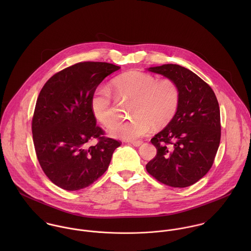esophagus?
Returning <instances> with one entry per match:
<instances>
[{"label":"esophagus","instance_id":"obj_1","mask_svg":"<svg viewBox=\"0 0 251 251\" xmlns=\"http://www.w3.org/2000/svg\"><path fill=\"white\" fill-rule=\"evenodd\" d=\"M131 144L134 146V147H139L143 144V141H140V140H137V141H132Z\"/></svg>","mask_w":251,"mask_h":251}]
</instances>
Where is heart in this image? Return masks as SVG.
<instances>
[{"mask_svg": "<svg viewBox=\"0 0 251 251\" xmlns=\"http://www.w3.org/2000/svg\"><path fill=\"white\" fill-rule=\"evenodd\" d=\"M112 87L119 99H132L129 120L119 122L110 129L113 137L132 141L149 133L153 125H167L177 112L179 92L177 84L169 78L156 79L138 71L122 73L112 80ZM95 118L104 126H111L117 119L110 89L99 86L91 99Z\"/></svg>", "mask_w": 251, "mask_h": 251, "instance_id": "heart-1", "label": "heart"}]
</instances>
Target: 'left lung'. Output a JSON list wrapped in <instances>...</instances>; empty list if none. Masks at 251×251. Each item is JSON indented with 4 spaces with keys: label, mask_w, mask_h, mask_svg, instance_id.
<instances>
[{
    "label": "left lung",
    "mask_w": 251,
    "mask_h": 251,
    "mask_svg": "<svg viewBox=\"0 0 251 251\" xmlns=\"http://www.w3.org/2000/svg\"><path fill=\"white\" fill-rule=\"evenodd\" d=\"M148 71L172 79L178 86L179 105L170 123L151 138L156 155L146 169L173 187L189 186L211 169L220 142V111L212 88L194 72L179 65Z\"/></svg>",
    "instance_id": "1"
}]
</instances>
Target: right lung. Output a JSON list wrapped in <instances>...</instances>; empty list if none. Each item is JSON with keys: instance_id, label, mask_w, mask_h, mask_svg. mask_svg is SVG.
I'll list each match as a JSON object with an SVG mask.
<instances>
[{"instance_id": "add662e5", "label": "right lung", "mask_w": 251, "mask_h": 251, "mask_svg": "<svg viewBox=\"0 0 251 251\" xmlns=\"http://www.w3.org/2000/svg\"><path fill=\"white\" fill-rule=\"evenodd\" d=\"M121 68L101 62H83L53 75L41 89L32 122L38 162L57 186L79 190L107 170L121 142L104 137L97 126L91 99L105 77ZM96 138L99 142L89 146Z\"/></svg>"}]
</instances>
